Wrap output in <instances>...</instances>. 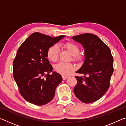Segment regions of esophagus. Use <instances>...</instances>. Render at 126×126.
I'll list each match as a JSON object with an SVG mask.
<instances>
[{"instance_id": "obj_1", "label": "esophagus", "mask_w": 126, "mask_h": 126, "mask_svg": "<svg viewBox=\"0 0 126 126\" xmlns=\"http://www.w3.org/2000/svg\"><path fill=\"white\" fill-rule=\"evenodd\" d=\"M62 78H63V80H65L66 79H67L68 77L67 76H62Z\"/></svg>"}]
</instances>
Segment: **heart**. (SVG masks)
I'll use <instances>...</instances> for the list:
<instances>
[{"label": "heart", "mask_w": 126, "mask_h": 126, "mask_svg": "<svg viewBox=\"0 0 126 126\" xmlns=\"http://www.w3.org/2000/svg\"><path fill=\"white\" fill-rule=\"evenodd\" d=\"M64 47L71 53L73 57V60L79 62L82 59V55L79 54V48L76 44L73 42H67L64 44ZM59 47L57 44L53 45L48 48L47 50V57L52 62H56L59 57ZM75 67L71 63L60 62L55 66V69L57 72L63 76H68L73 72Z\"/></svg>", "instance_id": "b5f03b06"}]
</instances>
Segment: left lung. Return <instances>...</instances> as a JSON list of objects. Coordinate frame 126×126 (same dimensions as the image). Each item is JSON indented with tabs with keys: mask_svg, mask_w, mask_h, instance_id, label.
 <instances>
[{
	"mask_svg": "<svg viewBox=\"0 0 126 126\" xmlns=\"http://www.w3.org/2000/svg\"><path fill=\"white\" fill-rule=\"evenodd\" d=\"M72 39L83 47L85 57L82 67L76 71L83 76H75L77 83L74 93L83 103H92L101 98L109 88L113 58L109 47L97 35L85 33Z\"/></svg>",
	"mask_w": 126,
	"mask_h": 126,
	"instance_id": "1",
	"label": "left lung"
}]
</instances>
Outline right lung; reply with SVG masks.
Wrapping results in <instances>:
<instances>
[{
    "mask_svg": "<svg viewBox=\"0 0 126 126\" xmlns=\"http://www.w3.org/2000/svg\"><path fill=\"white\" fill-rule=\"evenodd\" d=\"M64 37L53 38L35 32L19 48L13 64V76L20 94L29 103L44 105L54 97L55 89L62 81V77L52 71L47 53L50 47Z\"/></svg>",
    "mask_w": 126,
    "mask_h": 126,
    "instance_id": "add662e5",
    "label": "right lung"
}]
</instances>
